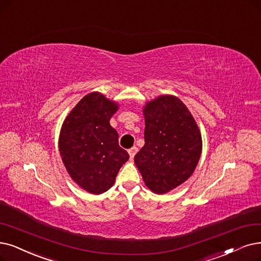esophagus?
Listing matches in <instances>:
<instances>
[{
  "label": "esophagus",
  "instance_id": "esophagus-1",
  "mask_svg": "<svg viewBox=\"0 0 261 261\" xmlns=\"http://www.w3.org/2000/svg\"><path fill=\"white\" fill-rule=\"evenodd\" d=\"M138 152V148L137 147H133L132 149L128 150V154H129V158L134 159V156L136 155V153Z\"/></svg>",
  "mask_w": 261,
  "mask_h": 261
}]
</instances>
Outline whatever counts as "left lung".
<instances>
[{
    "mask_svg": "<svg viewBox=\"0 0 261 261\" xmlns=\"http://www.w3.org/2000/svg\"><path fill=\"white\" fill-rule=\"evenodd\" d=\"M144 145L135 155L142 179L155 194H165L185 182L199 162V128L181 99L162 95L145 103Z\"/></svg>",
    "mask_w": 261,
    "mask_h": 261,
    "instance_id": "obj_1",
    "label": "left lung"
}]
</instances>
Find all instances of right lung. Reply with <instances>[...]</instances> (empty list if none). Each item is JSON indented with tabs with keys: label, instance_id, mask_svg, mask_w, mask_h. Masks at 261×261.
<instances>
[{
	"label": "right lung",
	"instance_id": "right-lung-1",
	"mask_svg": "<svg viewBox=\"0 0 261 261\" xmlns=\"http://www.w3.org/2000/svg\"><path fill=\"white\" fill-rule=\"evenodd\" d=\"M119 105L98 92L83 97L62 125L59 150L70 178L91 194H102L114 184L129 159L119 145L110 119Z\"/></svg>",
	"mask_w": 261,
	"mask_h": 261
}]
</instances>
